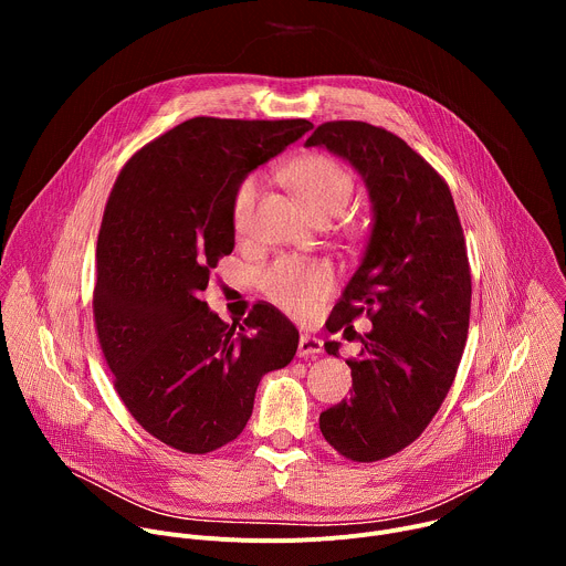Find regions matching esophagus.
<instances>
[{
	"label": "esophagus",
	"mask_w": 566,
	"mask_h": 566,
	"mask_svg": "<svg viewBox=\"0 0 566 566\" xmlns=\"http://www.w3.org/2000/svg\"><path fill=\"white\" fill-rule=\"evenodd\" d=\"M325 352V347H322V340L315 338V336H308V334H302L300 336V343H297V354L300 356H317Z\"/></svg>",
	"instance_id": "1"
}]
</instances>
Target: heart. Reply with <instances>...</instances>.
I'll list each match as a JSON object with an SVG mask.
<instances>
[{
    "mask_svg": "<svg viewBox=\"0 0 566 566\" xmlns=\"http://www.w3.org/2000/svg\"><path fill=\"white\" fill-rule=\"evenodd\" d=\"M286 177L317 219L343 214L354 195L352 175L336 158L325 154L300 156L295 164L289 166ZM260 188L262 177L253 172L241 179L232 192L230 221L237 237H247L253 228ZM332 269L325 262L300 258L275 260L260 280L264 295L295 315L311 313L313 306L332 291Z\"/></svg>",
    "mask_w": 566,
    "mask_h": 566,
    "instance_id": "b5f03b06",
    "label": "heart"
}]
</instances>
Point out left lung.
<instances>
[{
    "label": "left lung",
    "mask_w": 566,
    "mask_h": 566,
    "mask_svg": "<svg viewBox=\"0 0 566 566\" xmlns=\"http://www.w3.org/2000/svg\"><path fill=\"white\" fill-rule=\"evenodd\" d=\"M365 179L374 226L365 258L334 306L332 334L367 313L371 332L349 358L352 398L319 415V432L345 459L380 461L417 441L457 376L470 322V266L446 179L396 134L363 123L315 127ZM338 343H325L338 356Z\"/></svg>",
    "instance_id": "left-lung-1"
}]
</instances>
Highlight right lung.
<instances>
[{"label":"right lung","mask_w":566,"mask_h":566,"mask_svg":"<svg viewBox=\"0 0 566 566\" xmlns=\"http://www.w3.org/2000/svg\"><path fill=\"white\" fill-rule=\"evenodd\" d=\"M313 125L190 118L123 166L96 247L94 322L114 387L154 439L212 452L241 434L264 374L286 367L297 329L271 304L228 325L201 300L234 249L237 184Z\"/></svg>","instance_id":"right-lung-1"}]
</instances>
